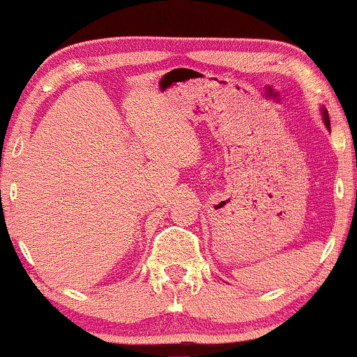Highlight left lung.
<instances>
[{
	"label": "left lung",
	"mask_w": 357,
	"mask_h": 357,
	"mask_svg": "<svg viewBox=\"0 0 357 357\" xmlns=\"http://www.w3.org/2000/svg\"><path fill=\"white\" fill-rule=\"evenodd\" d=\"M321 119H324V124H325V128L328 129V131H331V119H328V112H327V109H324V107H321Z\"/></svg>",
	"instance_id": "1"
}]
</instances>
